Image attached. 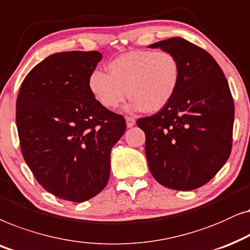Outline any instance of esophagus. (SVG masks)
<instances>
[{"label": "esophagus", "mask_w": 250, "mask_h": 250, "mask_svg": "<svg viewBox=\"0 0 250 250\" xmlns=\"http://www.w3.org/2000/svg\"><path fill=\"white\" fill-rule=\"evenodd\" d=\"M125 122H127V127L131 128L135 125L136 120L134 118H131V116H125Z\"/></svg>", "instance_id": "obj_1"}]
</instances>
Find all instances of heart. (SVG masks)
<instances>
[{
    "label": "heart",
    "mask_w": 250,
    "mask_h": 250,
    "mask_svg": "<svg viewBox=\"0 0 250 250\" xmlns=\"http://www.w3.org/2000/svg\"><path fill=\"white\" fill-rule=\"evenodd\" d=\"M89 75L91 95L106 108H116L128 96L130 108L156 113L174 97L181 79L178 59L168 51L136 50L119 56Z\"/></svg>",
    "instance_id": "obj_1"
}]
</instances>
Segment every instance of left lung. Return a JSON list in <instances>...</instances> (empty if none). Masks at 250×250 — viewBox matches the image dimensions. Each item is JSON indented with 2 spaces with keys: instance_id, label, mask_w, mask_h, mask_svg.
Listing matches in <instances>:
<instances>
[{
  "instance_id": "1",
  "label": "left lung",
  "mask_w": 250,
  "mask_h": 250,
  "mask_svg": "<svg viewBox=\"0 0 250 250\" xmlns=\"http://www.w3.org/2000/svg\"><path fill=\"white\" fill-rule=\"evenodd\" d=\"M171 52L181 66L174 97L137 120L146 136L149 171L160 184L191 191L208 183L232 148L234 104L222 68L206 50L182 38L148 45Z\"/></svg>"
}]
</instances>
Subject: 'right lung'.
Instances as JSON below:
<instances>
[{
	"label": "right lung",
	"mask_w": 250,
	"mask_h": 250,
	"mask_svg": "<svg viewBox=\"0 0 250 250\" xmlns=\"http://www.w3.org/2000/svg\"><path fill=\"white\" fill-rule=\"evenodd\" d=\"M101 61L98 51L53 53L26 75L17 98L26 164L45 191L67 201H86L105 188L111 149L125 131L123 116L89 90Z\"/></svg>",
	"instance_id": "add662e5"
}]
</instances>
